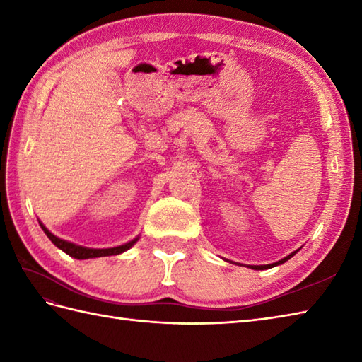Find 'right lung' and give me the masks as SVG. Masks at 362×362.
Segmentation results:
<instances>
[{"label": "right lung", "instance_id": "right-lung-1", "mask_svg": "<svg viewBox=\"0 0 362 362\" xmlns=\"http://www.w3.org/2000/svg\"><path fill=\"white\" fill-rule=\"evenodd\" d=\"M49 240L57 245L60 250H64L68 255L78 259H87V258H98V257H109V255H118V253L127 250L129 247H132V244L136 241H130L124 245H119V247H113V249H86V247H79V245H74L70 243H65L59 238L49 235Z\"/></svg>", "mask_w": 362, "mask_h": 362}]
</instances>
